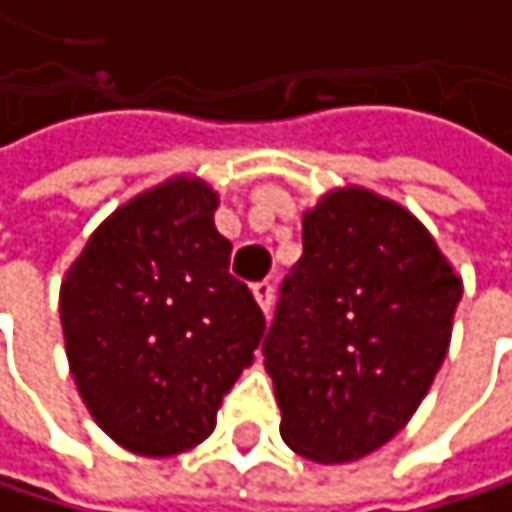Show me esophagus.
<instances>
[{"instance_id": "1", "label": "esophagus", "mask_w": 512, "mask_h": 512, "mask_svg": "<svg viewBox=\"0 0 512 512\" xmlns=\"http://www.w3.org/2000/svg\"><path fill=\"white\" fill-rule=\"evenodd\" d=\"M252 293H255L260 311H263V314H269V311H272V293H275V287H272L269 281H260V284L252 287Z\"/></svg>"}]
</instances>
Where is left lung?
<instances>
[{"label": "left lung", "mask_w": 512, "mask_h": 512, "mask_svg": "<svg viewBox=\"0 0 512 512\" xmlns=\"http://www.w3.org/2000/svg\"><path fill=\"white\" fill-rule=\"evenodd\" d=\"M302 249L263 341L281 439L305 460L356 462L427 397L462 278L418 216L364 186L302 213Z\"/></svg>", "instance_id": "left-lung-1"}]
</instances>
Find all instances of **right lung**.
Segmentation results:
<instances>
[{
	"label": "right lung",
	"mask_w": 512,
	"mask_h": 512,
	"mask_svg": "<svg viewBox=\"0 0 512 512\" xmlns=\"http://www.w3.org/2000/svg\"><path fill=\"white\" fill-rule=\"evenodd\" d=\"M216 207L210 183L174 174L103 219L61 281L79 397L139 457H174L213 433L266 329L255 296L228 272Z\"/></svg>",
	"instance_id": "obj_1"
}]
</instances>
